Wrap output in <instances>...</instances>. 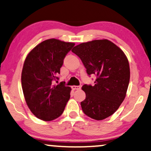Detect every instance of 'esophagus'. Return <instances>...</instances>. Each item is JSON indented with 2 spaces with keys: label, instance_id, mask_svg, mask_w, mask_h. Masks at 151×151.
I'll return each instance as SVG.
<instances>
[{
  "label": "esophagus",
  "instance_id": "1",
  "mask_svg": "<svg viewBox=\"0 0 151 151\" xmlns=\"http://www.w3.org/2000/svg\"><path fill=\"white\" fill-rule=\"evenodd\" d=\"M72 88L73 90H80V89H81V86H72Z\"/></svg>",
  "mask_w": 151,
  "mask_h": 151
}]
</instances>
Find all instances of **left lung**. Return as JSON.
Masks as SVG:
<instances>
[{
    "mask_svg": "<svg viewBox=\"0 0 151 151\" xmlns=\"http://www.w3.org/2000/svg\"><path fill=\"white\" fill-rule=\"evenodd\" d=\"M73 53L81 59L88 76L94 74V85L85 84L82 110L95 120L112 115L125 99L130 81V67L124 52L106 39L94 40L75 46Z\"/></svg>",
    "mask_w": 151,
    "mask_h": 151,
    "instance_id": "8db88e82",
    "label": "left lung"
}]
</instances>
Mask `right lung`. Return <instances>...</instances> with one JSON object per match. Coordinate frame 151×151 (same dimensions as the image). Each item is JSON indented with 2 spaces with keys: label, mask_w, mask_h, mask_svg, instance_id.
<instances>
[{
  "label": "right lung",
  "mask_w": 151,
  "mask_h": 151,
  "mask_svg": "<svg viewBox=\"0 0 151 151\" xmlns=\"http://www.w3.org/2000/svg\"><path fill=\"white\" fill-rule=\"evenodd\" d=\"M74 46L58 39L45 40L28 54L24 62L21 84L29 110L39 119L49 122L63 113L70 97L65 82L54 85L59 79L60 68L65 56Z\"/></svg>",
  "instance_id": "obj_1"
}]
</instances>
